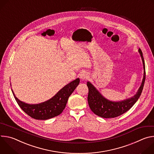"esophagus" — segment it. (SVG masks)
Instances as JSON below:
<instances>
[{
    "mask_svg": "<svg viewBox=\"0 0 154 154\" xmlns=\"http://www.w3.org/2000/svg\"><path fill=\"white\" fill-rule=\"evenodd\" d=\"M88 77V74H87L86 72H83V73H82L81 75H80V79H81L82 80H85L87 79Z\"/></svg>",
    "mask_w": 154,
    "mask_h": 154,
    "instance_id": "esophagus-1",
    "label": "esophagus"
}]
</instances>
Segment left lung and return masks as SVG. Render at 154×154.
Returning a JSON list of instances; mask_svg holds the SVG:
<instances>
[{
	"label": "left lung",
	"instance_id": "left-lung-1",
	"mask_svg": "<svg viewBox=\"0 0 154 154\" xmlns=\"http://www.w3.org/2000/svg\"><path fill=\"white\" fill-rule=\"evenodd\" d=\"M138 51L143 63L144 75L138 92L132 97L119 102L110 101L105 99L90 82H87L89 91L88 102L90 109L94 114L103 118H115L127 112L138 100L142 93L146 79L145 63L143 53L140 49H139Z\"/></svg>",
	"mask_w": 154,
	"mask_h": 154
}]
</instances>
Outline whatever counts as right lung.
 Here are the masks:
<instances>
[{"label":"right lung","instance_id":"1","mask_svg":"<svg viewBox=\"0 0 154 154\" xmlns=\"http://www.w3.org/2000/svg\"><path fill=\"white\" fill-rule=\"evenodd\" d=\"M80 79H76L61 89L51 99L38 104H28L19 100L14 95V97L23 110L31 118L46 120L60 115L66 105L69 97L79 84Z\"/></svg>","mask_w":154,"mask_h":154}]
</instances>
